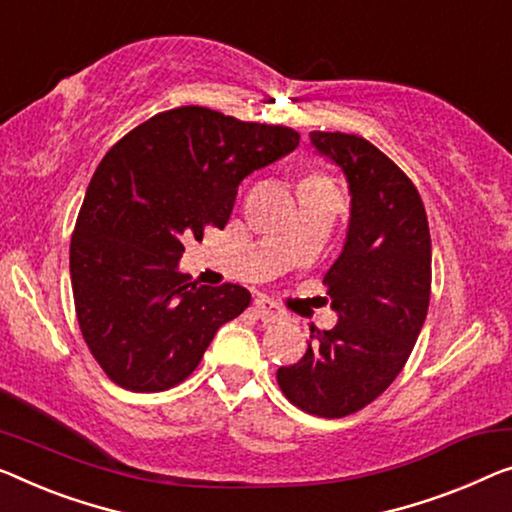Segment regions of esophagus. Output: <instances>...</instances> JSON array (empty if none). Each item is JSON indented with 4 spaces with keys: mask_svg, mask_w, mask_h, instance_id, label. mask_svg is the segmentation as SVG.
<instances>
[{
    "mask_svg": "<svg viewBox=\"0 0 512 512\" xmlns=\"http://www.w3.org/2000/svg\"><path fill=\"white\" fill-rule=\"evenodd\" d=\"M255 315L262 319L264 324H276L287 317V312L282 310L278 303L266 299V296H259V299H255Z\"/></svg>",
    "mask_w": 512,
    "mask_h": 512,
    "instance_id": "34e87169",
    "label": "esophagus"
}]
</instances>
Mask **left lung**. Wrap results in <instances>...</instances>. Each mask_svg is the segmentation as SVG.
<instances>
[{
    "mask_svg": "<svg viewBox=\"0 0 512 512\" xmlns=\"http://www.w3.org/2000/svg\"><path fill=\"white\" fill-rule=\"evenodd\" d=\"M310 144L340 167L352 197L345 246L324 276L338 324L312 331L301 361L278 368V384L308 414L342 418L379 398L407 363L430 305L432 246L416 186L375 144L322 131Z\"/></svg>",
    "mask_w": 512,
    "mask_h": 512,
    "instance_id": "left-lung-1",
    "label": "left lung"
}]
</instances>
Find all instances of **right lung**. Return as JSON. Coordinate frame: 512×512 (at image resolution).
<instances>
[{
    "mask_svg": "<svg viewBox=\"0 0 512 512\" xmlns=\"http://www.w3.org/2000/svg\"><path fill=\"white\" fill-rule=\"evenodd\" d=\"M287 126L216 110L160 112L105 154L71 239L75 312L89 352L135 393L177 386L213 335L250 303L241 285H197L179 271L183 241L223 227L236 188L299 147Z\"/></svg>",
    "mask_w": 512,
    "mask_h": 512,
    "instance_id": "obj_1",
    "label": "right lung"
}]
</instances>
